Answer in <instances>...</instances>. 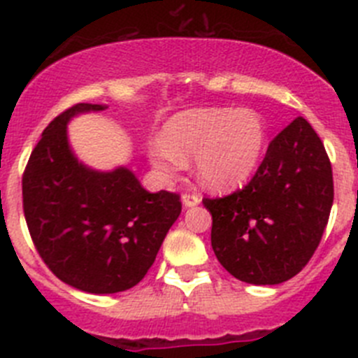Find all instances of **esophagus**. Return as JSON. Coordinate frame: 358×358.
Here are the masks:
<instances>
[{
    "mask_svg": "<svg viewBox=\"0 0 358 358\" xmlns=\"http://www.w3.org/2000/svg\"><path fill=\"white\" fill-rule=\"evenodd\" d=\"M199 202H201V195L195 194V192H185V194H182V204H185L186 208L195 206Z\"/></svg>",
    "mask_w": 358,
    "mask_h": 358,
    "instance_id": "obj_1",
    "label": "esophagus"
}]
</instances>
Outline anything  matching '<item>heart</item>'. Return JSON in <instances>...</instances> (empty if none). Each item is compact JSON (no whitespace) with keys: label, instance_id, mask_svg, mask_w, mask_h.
Here are the masks:
<instances>
[{"label":"heart","instance_id":"1","mask_svg":"<svg viewBox=\"0 0 358 358\" xmlns=\"http://www.w3.org/2000/svg\"><path fill=\"white\" fill-rule=\"evenodd\" d=\"M267 143L264 120L251 109H195L169 120L150 145L152 164L164 177L195 156L197 177L211 189L243 185L256 172Z\"/></svg>","mask_w":358,"mask_h":358}]
</instances>
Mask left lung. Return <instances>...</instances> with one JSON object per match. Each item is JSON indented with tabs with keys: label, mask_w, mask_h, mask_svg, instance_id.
I'll return each instance as SVG.
<instances>
[{
	"label": "left lung",
	"mask_w": 358,
	"mask_h": 358,
	"mask_svg": "<svg viewBox=\"0 0 358 358\" xmlns=\"http://www.w3.org/2000/svg\"><path fill=\"white\" fill-rule=\"evenodd\" d=\"M202 204L213 218L211 248L227 273L278 285L296 276L321 242L334 204L330 157L299 116L271 141L248 185Z\"/></svg>",
	"instance_id": "8db88e82"
}]
</instances>
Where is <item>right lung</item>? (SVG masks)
I'll list each match as a JSON object with an SVG mask.
<instances>
[{"instance_id": "obj_1", "label": "right lung", "mask_w": 358, "mask_h": 358, "mask_svg": "<svg viewBox=\"0 0 358 358\" xmlns=\"http://www.w3.org/2000/svg\"><path fill=\"white\" fill-rule=\"evenodd\" d=\"M98 103H77L44 129L23 172V211L43 262L68 285L115 294L138 285L181 213L179 194H150L129 169L94 172L69 150L66 123Z\"/></svg>"}]
</instances>
